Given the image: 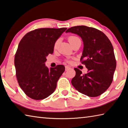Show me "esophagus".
I'll return each mask as SVG.
<instances>
[{
    "label": "esophagus",
    "instance_id": "obj_1",
    "mask_svg": "<svg viewBox=\"0 0 128 128\" xmlns=\"http://www.w3.org/2000/svg\"><path fill=\"white\" fill-rule=\"evenodd\" d=\"M69 69H70V67H69L68 66H66V71L69 70Z\"/></svg>",
    "mask_w": 128,
    "mask_h": 128
}]
</instances>
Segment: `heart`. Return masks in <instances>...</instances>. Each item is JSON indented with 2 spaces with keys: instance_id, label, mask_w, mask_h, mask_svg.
<instances>
[{
  "instance_id": "heart-1",
  "label": "heart",
  "mask_w": 128,
  "mask_h": 128,
  "mask_svg": "<svg viewBox=\"0 0 128 128\" xmlns=\"http://www.w3.org/2000/svg\"><path fill=\"white\" fill-rule=\"evenodd\" d=\"M78 38H77V37H76V36H70L69 38H68V41H69V42H70V44H71L74 40H76V39H78ZM58 41H57L56 42H55V45H54L55 48H56V46H58Z\"/></svg>"
}]
</instances>
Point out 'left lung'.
Returning a JSON list of instances; mask_svg holds the SVG:
<instances>
[{
	"label": "left lung",
	"instance_id": "obj_1",
	"mask_svg": "<svg viewBox=\"0 0 128 128\" xmlns=\"http://www.w3.org/2000/svg\"><path fill=\"white\" fill-rule=\"evenodd\" d=\"M80 36L83 42L80 60L88 69L87 74H82L80 69L74 68L76 76L72 80L73 86L81 94L89 97L102 94L112 82L116 62L113 46L102 32L94 28L78 26L68 29Z\"/></svg>",
	"mask_w": 128,
	"mask_h": 128
}]
</instances>
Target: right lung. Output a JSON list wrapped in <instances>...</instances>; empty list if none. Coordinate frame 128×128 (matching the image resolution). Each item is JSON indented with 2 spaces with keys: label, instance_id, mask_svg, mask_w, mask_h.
Listing matches in <instances>:
<instances>
[{
  "label": "right lung",
  "instance_id": "obj_1",
  "mask_svg": "<svg viewBox=\"0 0 128 128\" xmlns=\"http://www.w3.org/2000/svg\"><path fill=\"white\" fill-rule=\"evenodd\" d=\"M66 28H39L29 32L20 40L15 55L14 66L19 86L30 98L40 100L55 91L65 66L48 69L46 56L54 52L55 44Z\"/></svg>",
  "mask_w": 128,
  "mask_h": 128
}]
</instances>
